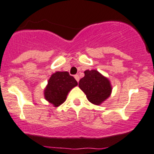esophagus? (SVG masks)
<instances>
[{
    "mask_svg": "<svg viewBox=\"0 0 154 154\" xmlns=\"http://www.w3.org/2000/svg\"><path fill=\"white\" fill-rule=\"evenodd\" d=\"M74 77H75V80H76L78 82H79V79H79V75H74Z\"/></svg>",
    "mask_w": 154,
    "mask_h": 154,
    "instance_id": "1",
    "label": "esophagus"
}]
</instances>
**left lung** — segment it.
Segmentation results:
<instances>
[{
	"mask_svg": "<svg viewBox=\"0 0 154 154\" xmlns=\"http://www.w3.org/2000/svg\"><path fill=\"white\" fill-rule=\"evenodd\" d=\"M79 86L88 100L97 105L108 99L112 91L110 81L96 70L84 71V77L79 81Z\"/></svg>",
	"mask_w": 154,
	"mask_h": 154,
	"instance_id": "8db88e82",
	"label": "left lung"
}]
</instances>
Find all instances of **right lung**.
<instances>
[{
    "instance_id": "right-lung-1",
    "label": "right lung",
    "mask_w": 154,
    "mask_h": 154,
    "mask_svg": "<svg viewBox=\"0 0 154 154\" xmlns=\"http://www.w3.org/2000/svg\"><path fill=\"white\" fill-rule=\"evenodd\" d=\"M78 83L68 72H56L51 75L44 89V97L49 103L58 107L63 104L68 92Z\"/></svg>"
}]
</instances>
